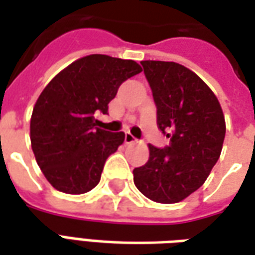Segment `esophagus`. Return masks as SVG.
Returning a JSON list of instances; mask_svg holds the SVG:
<instances>
[{
    "label": "esophagus",
    "instance_id": "34e87169",
    "mask_svg": "<svg viewBox=\"0 0 255 255\" xmlns=\"http://www.w3.org/2000/svg\"><path fill=\"white\" fill-rule=\"evenodd\" d=\"M134 141H137V138L134 137L130 131H126V133H125V143H126V144H130V143H134Z\"/></svg>",
    "mask_w": 255,
    "mask_h": 255
}]
</instances>
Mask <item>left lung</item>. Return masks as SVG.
<instances>
[{"label": "left lung", "mask_w": 255, "mask_h": 255, "mask_svg": "<svg viewBox=\"0 0 255 255\" xmlns=\"http://www.w3.org/2000/svg\"><path fill=\"white\" fill-rule=\"evenodd\" d=\"M157 107L158 129L169 145H148L150 158L133 169L138 190L152 201L179 203L201 187L224 144L225 118L211 89L183 65L141 61Z\"/></svg>", "instance_id": "left-lung-1"}]
</instances>
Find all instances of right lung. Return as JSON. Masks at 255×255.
I'll return each mask as SVG.
<instances>
[{
  "label": "right lung",
  "instance_id": "add662e5",
  "mask_svg": "<svg viewBox=\"0 0 255 255\" xmlns=\"http://www.w3.org/2000/svg\"><path fill=\"white\" fill-rule=\"evenodd\" d=\"M141 72L131 59L93 54L66 66L45 86L33 108L31 148L57 190L83 194L101 179L107 158L124 143V131L101 129L119 86Z\"/></svg>",
  "mask_w": 255,
  "mask_h": 255
}]
</instances>
